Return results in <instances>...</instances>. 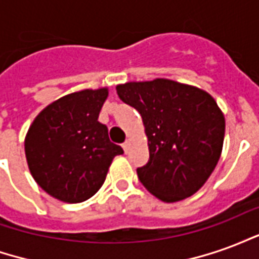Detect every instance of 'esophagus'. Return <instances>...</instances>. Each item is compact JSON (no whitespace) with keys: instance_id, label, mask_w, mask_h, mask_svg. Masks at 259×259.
<instances>
[{"instance_id":"34e87169","label":"esophagus","mask_w":259,"mask_h":259,"mask_svg":"<svg viewBox=\"0 0 259 259\" xmlns=\"http://www.w3.org/2000/svg\"><path fill=\"white\" fill-rule=\"evenodd\" d=\"M122 148H123L124 152H129V148H130V141H124L123 144H122Z\"/></svg>"}]
</instances>
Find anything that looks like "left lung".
Listing matches in <instances>:
<instances>
[{"instance_id": "left-lung-1", "label": "left lung", "mask_w": 259, "mask_h": 259, "mask_svg": "<svg viewBox=\"0 0 259 259\" xmlns=\"http://www.w3.org/2000/svg\"><path fill=\"white\" fill-rule=\"evenodd\" d=\"M119 98L139 111L150 159L137 176L165 202L185 200L211 176L222 152L225 116L217 101L194 85L168 79L116 85Z\"/></svg>"}]
</instances>
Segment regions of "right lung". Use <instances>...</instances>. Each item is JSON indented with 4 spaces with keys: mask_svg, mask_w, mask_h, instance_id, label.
<instances>
[{
    "mask_svg": "<svg viewBox=\"0 0 259 259\" xmlns=\"http://www.w3.org/2000/svg\"><path fill=\"white\" fill-rule=\"evenodd\" d=\"M108 89L81 90L59 98L33 120L25 152L37 185L57 200L83 202L100 190L122 147L108 137L98 115Z\"/></svg>",
    "mask_w": 259,
    "mask_h": 259,
    "instance_id": "right-lung-1",
    "label": "right lung"
}]
</instances>
